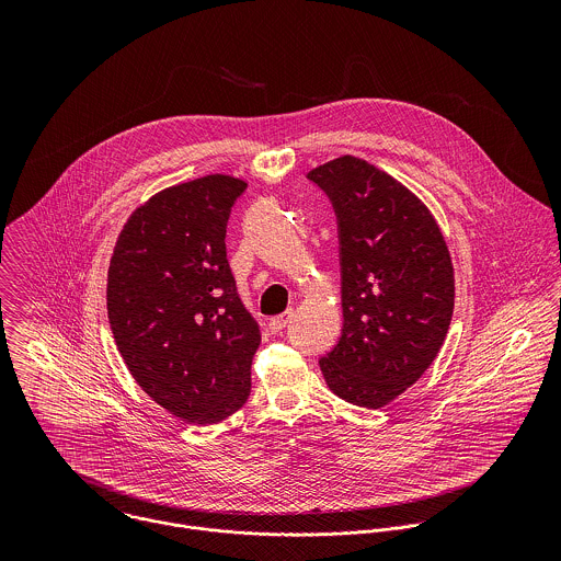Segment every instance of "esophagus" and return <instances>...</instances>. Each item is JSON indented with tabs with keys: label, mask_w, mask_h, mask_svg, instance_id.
Masks as SVG:
<instances>
[{
	"label": "esophagus",
	"mask_w": 561,
	"mask_h": 561,
	"mask_svg": "<svg viewBox=\"0 0 561 561\" xmlns=\"http://www.w3.org/2000/svg\"><path fill=\"white\" fill-rule=\"evenodd\" d=\"M294 318V311L289 309L287 313H283V316H276V318H272V320L267 321V325H270V330L272 332H280L287 323H289V320Z\"/></svg>",
	"instance_id": "esophagus-1"
}]
</instances>
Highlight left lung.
<instances>
[{"instance_id": "1", "label": "left lung", "mask_w": 561, "mask_h": 561, "mask_svg": "<svg viewBox=\"0 0 561 561\" xmlns=\"http://www.w3.org/2000/svg\"><path fill=\"white\" fill-rule=\"evenodd\" d=\"M330 198L343 328L320 358L334 396L380 408L434 363L454 313V265L427 207L391 174L343 156L309 172Z\"/></svg>"}]
</instances>
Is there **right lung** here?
Returning <instances> with one entry per match:
<instances>
[{"label": "right lung", "instance_id": "add662e5", "mask_svg": "<svg viewBox=\"0 0 561 561\" xmlns=\"http://www.w3.org/2000/svg\"><path fill=\"white\" fill-rule=\"evenodd\" d=\"M245 183L209 174L156 194L123 227L107 270V318L142 391L211 425L250 396L259 323L227 259V222Z\"/></svg>", "mask_w": 561, "mask_h": 561}]
</instances>
